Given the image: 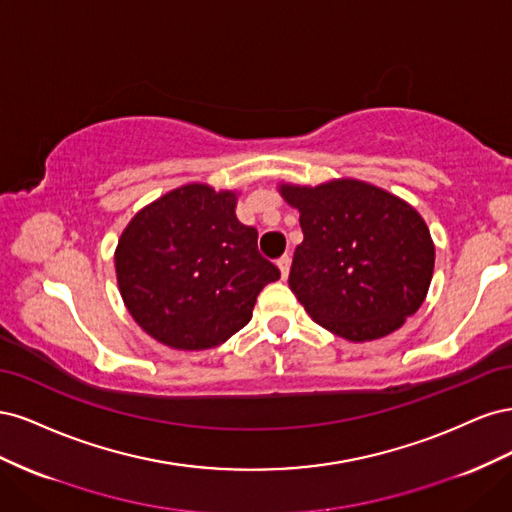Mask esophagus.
<instances>
[{"label": "esophagus", "instance_id": "34e87169", "mask_svg": "<svg viewBox=\"0 0 512 512\" xmlns=\"http://www.w3.org/2000/svg\"><path fill=\"white\" fill-rule=\"evenodd\" d=\"M277 267H280L282 277H288V271H290V256L284 254L282 258H277Z\"/></svg>", "mask_w": 512, "mask_h": 512}]
</instances>
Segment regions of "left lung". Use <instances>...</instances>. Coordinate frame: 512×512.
Returning a JSON list of instances; mask_svg holds the SVG:
<instances>
[{"instance_id":"1","label":"left lung","mask_w":512,"mask_h":512,"mask_svg":"<svg viewBox=\"0 0 512 512\" xmlns=\"http://www.w3.org/2000/svg\"><path fill=\"white\" fill-rule=\"evenodd\" d=\"M280 192L299 209L303 230L288 286L320 327L369 342L397 331L423 305L436 250L408 203L356 179Z\"/></svg>"}]
</instances>
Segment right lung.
<instances>
[{"mask_svg": "<svg viewBox=\"0 0 512 512\" xmlns=\"http://www.w3.org/2000/svg\"><path fill=\"white\" fill-rule=\"evenodd\" d=\"M237 196L190 183L138 211L117 243L123 303L145 333L177 350L220 346L252 318L280 269L258 252Z\"/></svg>", "mask_w": 512, "mask_h": 512, "instance_id": "right-lung-1", "label": "right lung"}]
</instances>
